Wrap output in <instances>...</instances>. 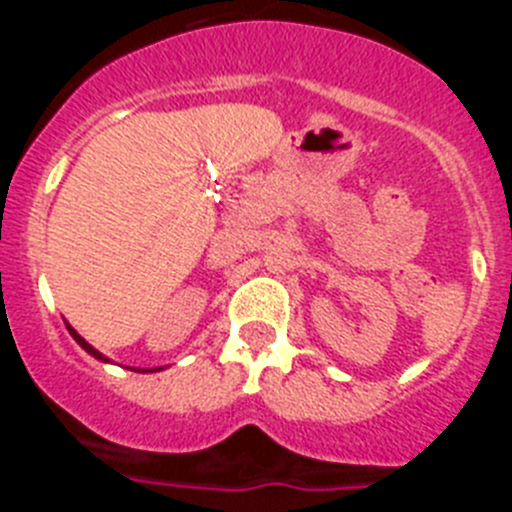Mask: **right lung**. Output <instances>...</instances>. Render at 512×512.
Instances as JSON below:
<instances>
[{
  "label": "right lung",
  "mask_w": 512,
  "mask_h": 512,
  "mask_svg": "<svg viewBox=\"0 0 512 512\" xmlns=\"http://www.w3.org/2000/svg\"><path fill=\"white\" fill-rule=\"evenodd\" d=\"M69 333H71V336H74V338H76V343H79V346H81V348H84V351H87V354H92V356H94V359H99V361H107V359H104V356H102V354H99L97 348H92V346H89V343H87V341H84V338H81V336H79V333H76V330H74V328H71V325H69Z\"/></svg>",
  "instance_id": "obj_1"
}]
</instances>
